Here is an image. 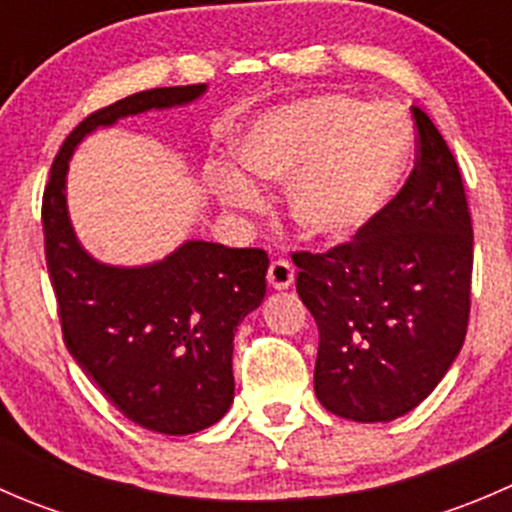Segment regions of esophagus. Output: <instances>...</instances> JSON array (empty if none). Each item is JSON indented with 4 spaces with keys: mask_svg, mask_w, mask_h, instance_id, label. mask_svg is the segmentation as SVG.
<instances>
[{
    "mask_svg": "<svg viewBox=\"0 0 512 512\" xmlns=\"http://www.w3.org/2000/svg\"><path fill=\"white\" fill-rule=\"evenodd\" d=\"M267 282L272 289H289L294 285V267L287 260H275L267 270Z\"/></svg>",
    "mask_w": 512,
    "mask_h": 512,
    "instance_id": "obj_1",
    "label": "esophagus"
}]
</instances>
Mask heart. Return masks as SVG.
Masks as SVG:
<instances>
[{
	"label": "heart",
	"instance_id": "1",
	"mask_svg": "<svg viewBox=\"0 0 512 512\" xmlns=\"http://www.w3.org/2000/svg\"><path fill=\"white\" fill-rule=\"evenodd\" d=\"M411 123L386 103L347 94L297 98L252 118L232 143L241 175L215 180L220 203L252 210L257 183H287V215L307 240L344 245L364 235L399 193L414 160Z\"/></svg>",
	"mask_w": 512,
	"mask_h": 512
}]
</instances>
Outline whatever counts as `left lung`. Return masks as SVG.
<instances>
[{
  "mask_svg": "<svg viewBox=\"0 0 512 512\" xmlns=\"http://www.w3.org/2000/svg\"><path fill=\"white\" fill-rule=\"evenodd\" d=\"M418 160L374 225L324 255L297 252V292L319 327L314 394L332 414L394 421L416 409L463 347L473 227L456 158L414 108Z\"/></svg>",
  "mask_w": 512,
  "mask_h": 512,
  "instance_id": "8db88e82",
  "label": "left lung"
}]
</instances>
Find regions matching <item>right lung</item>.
Listing matches in <instances>:
<instances>
[{
	"label": "right lung",
	"instance_id": "obj_1",
	"mask_svg": "<svg viewBox=\"0 0 512 512\" xmlns=\"http://www.w3.org/2000/svg\"><path fill=\"white\" fill-rule=\"evenodd\" d=\"M205 91V84L151 89L91 113L61 146L41 205L66 349L123 416L165 436L203 431L230 409L232 339L265 299L270 260L255 247L185 240L148 265H106L76 237L66 175L79 143L98 128L188 106Z\"/></svg>",
	"mask_w": 512,
	"mask_h": 512
}]
</instances>
